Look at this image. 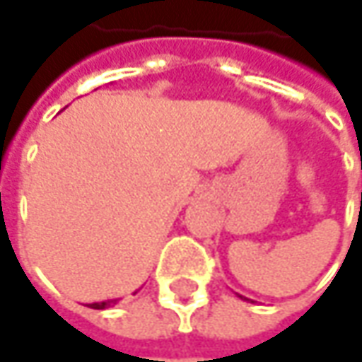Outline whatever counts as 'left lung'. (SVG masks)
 Masks as SVG:
<instances>
[{
	"label": "left lung",
	"instance_id": "left-lung-1",
	"mask_svg": "<svg viewBox=\"0 0 362 362\" xmlns=\"http://www.w3.org/2000/svg\"><path fill=\"white\" fill-rule=\"evenodd\" d=\"M240 298H243V296H240ZM243 300H245V298H243Z\"/></svg>",
	"mask_w": 362,
	"mask_h": 362
}]
</instances>
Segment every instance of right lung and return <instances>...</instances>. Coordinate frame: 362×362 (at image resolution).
I'll return each instance as SVG.
<instances>
[{
  "mask_svg": "<svg viewBox=\"0 0 362 362\" xmlns=\"http://www.w3.org/2000/svg\"><path fill=\"white\" fill-rule=\"evenodd\" d=\"M119 302V298H112V300H103V302H92V304H88L90 308H94V310H105V308H110L112 304H117Z\"/></svg>",
  "mask_w": 362,
  "mask_h": 362,
  "instance_id": "obj_1",
  "label": "right lung"
}]
</instances>
